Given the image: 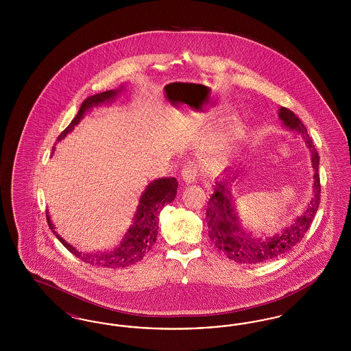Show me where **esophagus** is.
Segmentation results:
<instances>
[{
	"instance_id": "obj_1",
	"label": "esophagus",
	"mask_w": 351,
	"mask_h": 351,
	"mask_svg": "<svg viewBox=\"0 0 351 351\" xmlns=\"http://www.w3.org/2000/svg\"><path fill=\"white\" fill-rule=\"evenodd\" d=\"M199 178V171L195 165H186L182 171V179L185 184L195 183Z\"/></svg>"
}]
</instances>
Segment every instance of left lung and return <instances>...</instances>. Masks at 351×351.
Listing matches in <instances>:
<instances>
[{
    "label": "left lung",
    "instance_id": "obj_1",
    "mask_svg": "<svg viewBox=\"0 0 351 351\" xmlns=\"http://www.w3.org/2000/svg\"><path fill=\"white\" fill-rule=\"evenodd\" d=\"M279 118L285 128L300 134L306 147L309 149L312 167L315 169L313 193L302 215L295 218L289 226H287L280 233L262 238L252 237L241 228L237 212L234 209L235 197L229 188V180L216 182L215 193L208 201L206 208L208 234L218 250L237 263L258 265L278 258L279 255L291 250L304 238L319 205V156L315 143L308 135L306 128L302 125L300 118L292 110L282 106L279 109Z\"/></svg>",
    "mask_w": 351,
    "mask_h": 351
}]
</instances>
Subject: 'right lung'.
Wrapping results in <instances>:
<instances>
[{"label": "right lung", "mask_w": 351, "mask_h": 351, "mask_svg": "<svg viewBox=\"0 0 351 351\" xmlns=\"http://www.w3.org/2000/svg\"><path fill=\"white\" fill-rule=\"evenodd\" d=\"M121 90H123V85L118 89L106 90L85 99L76 117L72 119V122L64 129V132H62V134L58 136V142L62 141L68 133H71L75 129V126L80 122V119L84 117V114L88 110H90L95 106L102 105L105 102L114 100V97L118 96ZM53 150L55 149H52V151ZM176 191H178V182L175 178H162L151 182L139 199V205L133 217V225L128 229L119 245L113 250L95 252V254H90V252L86 254L83 251L76 250L53 230L55 228L51 222L49 210H47V222L51 230L62 242V245L68 251H71L75 256L80 258L85 263H89L96 267H129L132 265H135L136 262H139L152 249L156 241L158 229H159V215L167 204L175 200Z\"/></svg>", "instance_id": "right-lung-1"}]
</instances>
